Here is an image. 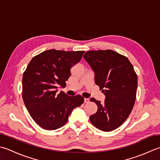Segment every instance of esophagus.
Wrapping results in <instances>:
<instances>
[{"label": "esophagus", "instance_id": "1", "mask_svg": "<svg viewBox=\"0 0 160 160\" xmlns=\"http://www.w3.org/2000/svg\"><path fill=\"white\" fill-rule=\"evenodd\" d=\"M90 102V99H88V98H85L84 99V102L85 103H88Z\"/></svg>", "mask_w": 160, "mask_h": 160}]
</instances>
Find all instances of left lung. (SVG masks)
<instances>
[{
  "label": "left lung",
  "mask_w": 160,
  "mask_h": 160,
  "mask_svg": "<svg viewBox=\"0 0 160 160\" xmlns=\"http://www.w3.org/2000/svg\"><path fill=\"white\" fill-rule=\"evenodd\" d=\"M83 57L94 72L96 85L106 96L103 103L90 99L98 109L90 117V121L101 130L112 131L121 126L132 111L138 75L128 58L113 50L88 51Z\"/></svg>",
  "instance_id": "left-lung-1"
}]
</instances>
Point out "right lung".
Returning <instances> with one entry per match:
<instances>
[{
    "label": "right lung",
    "instance_id": "right-lung-1",
    "mask_svg": "<svg viewBox=\"0 0 160 160\" xmlns=\"http://www.w3.org/2000/svg\"><path fill=\"white\" fill-rule=\"evenodd\" d=\"M84 51L52 49L32 58L22 80V99L32 118L42 128L56 130L66 124L74 108L84 102L82 96L57 92L66 86L70 69L82 58Z\"/></svg>",
    "mask_w": 160,
    "mask_h": 160
}]
</instances>
